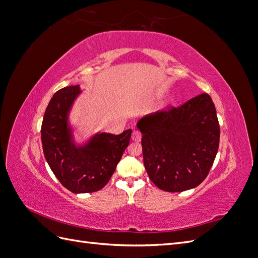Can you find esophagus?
<instances>
[{
  "label": "esophagus",
  "mask_w": 258,
  "mask_h": 258,
  "mask_svg": "<svg viewBox=\"0 0 258 258\" xmlns=\"http://www.w3.org/2000/svg\"><path fill=\"white\" fill-rule=\"evenodd\" d=\"M132 140L135 142H140L142 140V134L140 131H133V134H132Z\"/></svg>",
  "instance_id": "esophagus-1"
}]
</instances>
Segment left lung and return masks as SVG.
<instances>
[{
	"label": "left lung",
	"instance_id": "1",
	"mask_svg": "<svg viewBox=\"0 0 258 258\" xmlns=\"http://www.w3.org/2000/svg\"><path fill=\"white\" fill-rule=\"evenodd\" d=\"M144 166L155 185L168 192L196 188L207 178L219 148L220 125L208 93L143 117Z\"/></svg>",
	"mask_w": 258,
	"mask_h": 258
}]
</instances>
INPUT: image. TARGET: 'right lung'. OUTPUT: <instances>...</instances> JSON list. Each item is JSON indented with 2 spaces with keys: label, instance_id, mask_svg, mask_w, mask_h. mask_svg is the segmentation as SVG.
<instances>
[{
  "label": "right lung",
  "instance_id": "1",
  "mask_svg": "<svg viewBox=\"0 0 258 258\" xmlns=\"http://www.w3.org/2000/svg\"><path fill=\"white\" fill-rule=\"evenodd\" d=\"M79 93V86L58 90L45 111L40 132L45 158L58 180L71 192L88 194L109 182L128 146L132 130L119 135L98 134L86 146L77 147L71 142L67 114Z\"/></svg>",
  "mask_w": 258,
  "mask_h": 258
}]
</instances>
